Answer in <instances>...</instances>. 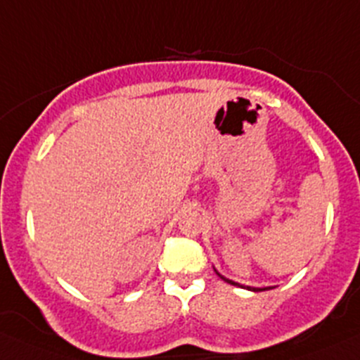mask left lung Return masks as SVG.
I'll use <instances>...</instances> for the list:
<instances>
[{
	"label": "left lung",
	"mask_w": 360,
	"mask_h": 360,
	"mask_svg": "<svg viewBox=\"0 0 360 360\" xmlns=\"http://www.w3.org/2000/svg\"><path fill=\"white\" fill-rule=\"evenodd\" d=\"M216 271V269H214ZM216 274H218L219 278H221L223 281H226V283H230V285H236V287H243V288H248V290H251V292H264V290H271V288H274V287H264V288H255V287H244V285H239V283H236V281H232V280H229V278H225L223 276V274H219L218 271H216Z\"/></svg>",
	"instance_id": "left-lung-1"
}]
</instances>
